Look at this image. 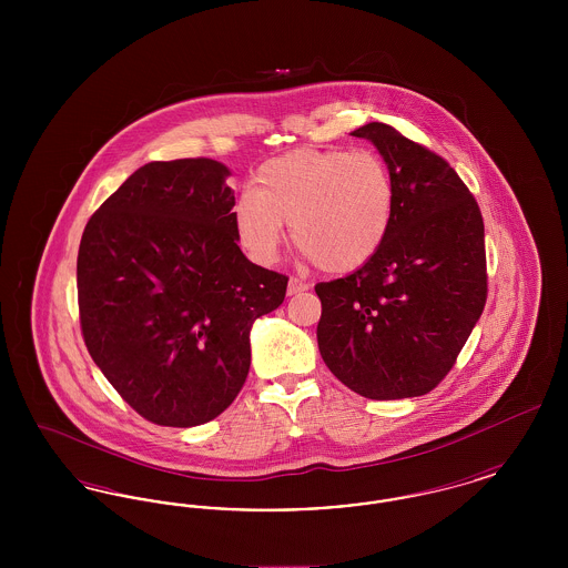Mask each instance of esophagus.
<instances>
[{
  "mask_svg": "<svg viewBox=\"0 0 568 568\" xmlns=\"http://www.w3.org/2000/svg\"><path fill=\"white\" fill-rule=\"evenodd\" d=\"M306 290H308V283H306V281L296 278V276H292V278H290V283H287V294H290V296L300 294V292H306Z\"/></svg>",
  "mask_w": 568,
  "mask_h": 568,
  "instance_id": "34e87169",
  "label": "esophagus"
}]
</instances>
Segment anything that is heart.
Wrapping results in <instances>:
<instances>
[{
  "label": "heart",
  "mask_w": 568,
  "mask_h": 568,
  "mask_svg": "<svg viewBox=\"0 0 568 568\" xmlns=\"http://www.w3.org/2000/svg\"><path fill=\"white\" fill-rule=\"evenodd\" d=\"M253 191L234 204L236 239L260 264L283 243V223L297 248L324 272H353L387 241L396 185L373 151L296 149L262 163Z\"/></svg>",
  "instance_id": "1"
}]
</instances>
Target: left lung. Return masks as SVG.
<instances>
[{"label": "left lung", "instance_id": "obj_1", "mask_svg": "<svg viewBox=\"0 0 568 568\" xmlns=\"http://www.w3.org/2000/svg\"><path fill=\"white\" fill-rule=\"evenodd\" d=\"M353 135L368 138L387 163L396 213L368 264L315 285L320 352L364 398L424 396L454 368L484 313V216L458 172L428 146L387 123Z\"/></svg>", "mask_w": 568, "mask_h": 568}]
</instances>
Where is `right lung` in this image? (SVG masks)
I'll return each instance as SVG.
<instances>
[{
  "instance_id": "right-lung-1",
  "label": "right lung",
  "mask_w": 568,
  "mask_h": 568,
  "mask_svg": "<svg viewBox=\"0 0 568 568\" xmlns=\"http://www.w3.org/2000/svg\"><path fill=\"white\" fill-rule=\"evenodd\" d=\"M227 174L206 158L146 163L82 232L87 352L158 426H200L234 403L251 366V324L287 292L285 274L244 257Z\"/></svg>"
}]
</instances>
